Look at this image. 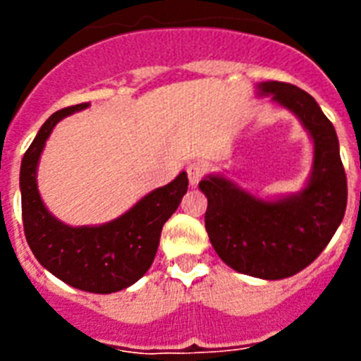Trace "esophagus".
I'll return each mask as SVG.
<instances>
[{
  "instance_id": "obj_1",
  "label": "esophagus",
  "mask_w": 361,
  "mask_h": 361,
  "mask_svg": "<svg viewBox=\"0 0 361 361\" xmlns=\"http://www.w3.org/2000/svg\"><path fill=\"white\" fill-rule=\"evenodd\" d=\"M204 175H206V164H202V162H191L188 166V178H190L191 186H197Z\"/></svg>"
}]
</instances>
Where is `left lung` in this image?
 Here are the masks:
<instances>
[{"label": "left lung", "mask_w": 361, "mask_h": 361, "mask_svg": "<svg viewBox=\"0 0 361 361\" xmlns=\"http://www.w3.org/2000/svg\"><path fill=\"white\" fill-rule=\"evenodd\" d=\"M258 95L288 108L312 139V168L304 190L266 200L229 180L208 175L199 183L208 197L206 231L231 269L264 280L296 275L325 250L347 206V177L334 126L307 92L280 81L257 85Z\"/></svg>", "instance_id": "1"}]
</instances>
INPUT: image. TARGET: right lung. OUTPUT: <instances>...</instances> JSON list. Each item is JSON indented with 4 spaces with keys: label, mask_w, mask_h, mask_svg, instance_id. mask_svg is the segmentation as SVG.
I'll return each mask as SVG.
<instances>
[{
    "label": "right lung",
    "mask_w": 361,
    "mask_h": 361,
    "mask_svg": "<svg viewBox=\"0 0 361 361\" xmlns=\"http://www.w3.org/2000/svg\"><path fill=\"white\" fill-rule=\"evenodd\" d=\"M88 103L56 111L25 152L19 171L25 237L37 262L75 289L108 295L130 288L152 266L162 226L188 191V175L180 171L166 186L149 191L135 206L101 226L63 224L47 209L37 190V164L54 126Z\"/></svg>",
    "instance_id": "1"
}]
</instances>
